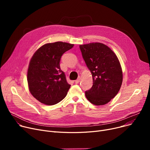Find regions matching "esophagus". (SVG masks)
I'll list each match as a JSON object with an SVG mask.
<instances>
[{
    "instance_id": "esophagus-1",
    "label": "esophagus",
    "mask_w": 150,
    "mask_h": 150,
    "mask_svg": "<svg viewBox=\"0 0 150 150\" xmlns=\"http://www.w3.org/2000/svg\"><path fill=\"white\" fill-rule=\"evenodd\" d=\"M80 80H81V78H80V76H79V77L78 78V79H77L76 80H75V83L76 84L79 83V82L80 81Z\"/></svg>"
}]
</instances>
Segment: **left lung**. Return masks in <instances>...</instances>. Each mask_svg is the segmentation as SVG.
<instances>
[{
    "mask_svg": "<svg viewBox=\"0 0 150 150\" xmlns=\"http://www.w3.org/2000/svg\"><path fill=\"white\" fill-rule=\"evenodd\" d=\"M83 58L92 74L93 85L85 96L91 103L104 105L119 92L123 81L120 63L114 52L104 44L80 45Z\"/></svg>",
    "mask_w": 150,
    "mask_h": 150,
    "instance_id": "obj_1",
    "label": "left lung"
}]
</instances>
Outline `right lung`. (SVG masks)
Wrapping results in <instances>:
<instances>
[{"label":"right lung","instance_id":"1","mask_svg":"<svg viewBox=\"0 0 150 150\" xmlns=\"http://www.w3.org/2000/svg\"><path fill=\"white\" fill-rule=\"evenodd\" d=\"M74 45L59 41L47 43L39 48L31 58L27 72L28 88L41 103L53 105L66 96L70 85L59 62L63 53Z\"/></svg>","mask_w":150,"mask_h":150}]
</instances>
